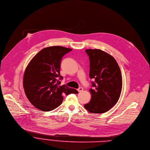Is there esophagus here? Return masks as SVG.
Returning a JSON list of instances; mask_svg holds the SVG:
<instances>
[{
	"instance_id": "1",
	"label": "esophagus",
	"mask_w": 150,
	"mask_h": 150,
	"mask_svg": "<svg viewBox=\"0 0 150 150\" xmlns=\"http://www.w3.org/2000/svg\"><path fill=\"white\" fill-rule=\"evenodd\" d=\"M78 92H82L83 91V88L82 87H79L78 89Z\"/></svg>"
}]
</instances>
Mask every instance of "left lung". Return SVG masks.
<instances>
[{"label": "left lung", "instance_id": "8db88e82", "mask_svg": "<svg viewBox=\"0 0 150 150\" xmlns=\"http://www.w3.org/2000/svg\"><path fill=\"white\" fill-rule=\"evenodd\" d=\"M90 60L92 87L91 99L84 107L91 113L101 114L109 111L118 102L122 90V76L115 59L98 49L86 50Z\"/></svg>", "mask_w": 150, "mask_h": 150}]
</instances>
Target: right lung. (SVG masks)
Returning a JSON list of instances; mask_svg holds the SVG:
<instances>
[{"label":"right lung","instance_id":"1","mask_svg":"<svg viewBox=\"0 0 150 150\" xmlns=\"http://www.w3.org/2000/svg\"><path fill=\"white\" fill-rule=\"evenodd\" d=\"M72 49L53 46L40 50L25 70L23 87L27 98L36 108L50 111L59 106L63 95L78 93L74 88L60 86V63L64 54Z\"/></svg>","mask_w":150,"mask_h":150}]
</instances>
